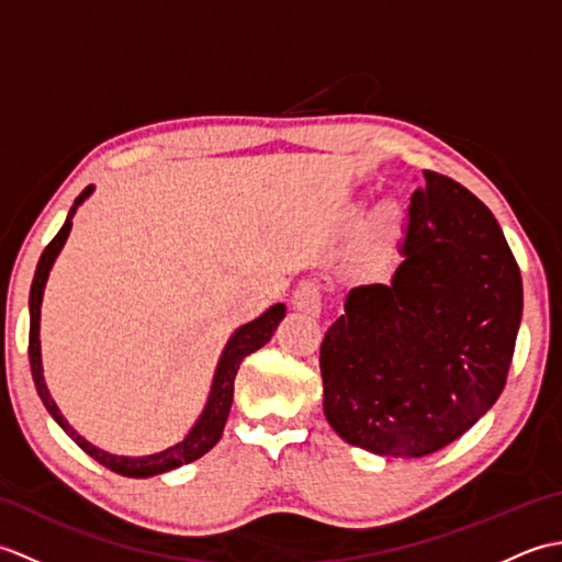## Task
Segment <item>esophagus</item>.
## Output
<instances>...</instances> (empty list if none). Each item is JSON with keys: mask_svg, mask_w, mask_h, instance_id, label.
Returning <instances> with one entry per match:
<instances>
[{"mask_svg": "<svg viewBox=\"0 0 562 562\" xmlns=\"http://www.w3.org/2000/svg\"><path fill=\"white\" fill-rule=\"evenodd\" d=\"M292 306L308 316L321 314V288L316 280H302L292 292Z\"/></svg>", "mask_w": 562, "mask_h": 562, "instance_id": "obj_1", "label": "esophagus"}]
</instances>
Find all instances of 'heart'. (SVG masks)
I'll return each instance as SVG.
<instances>
[{
    "mask_svg": "<svg viewBox=\"0 0 562 562\" xmlns=\"http://www.w3.org/2000/svg\"><path fill=\"white\" fill-rule=\"evenodd\" d=\"M393 217H396V205H391V202H389V205L381 207V212H379V222H381V224H391V222H393Z\"/></svg>",
    "mask_w": 562,
    "mask_h": 562,
    "instance_id": "1",
    "label": "heart"
}]
</instances>
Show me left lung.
<instances>
[{
	"label": "left lung",
	"mask_w": 562,
	"mask_h": 562,
	"mask_svg": "<svg viewBox=\"0 0 562 562\" xmlns=\"http://www.w3.org/2000/svg\"><path fill=\"white\" fill-rule=\"evenodd\" d=\"M391 282L360 284L321 342L330 427L379 457L417 459L459 439L505 389L521 274L493 212L425 171Z\"/></svg>",
	"instance_id": "1"
}]
</instances>
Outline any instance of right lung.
Instances as JSON below:
<instances>
[{
  "instance_id": "add662e5",
  "label": "right lung",
  "mask_w": 562,
  "mask_h": 562,
  "mask_svg": "<svg viewBox=\"0 0 562 562\" xmlns=\"http://www.w3.org/2000/svg\"><path fill=\"white\" fill-rule=\"evenodd\" d=\"M93 193V186H89L83 193L75 200V205H71L67 220L63 224V229L57 232V236L53 238L50 244L45 246L43 256L38 260V268H35L33 274V284H31V296H29V312H31V330H29V360H31V374L35 381V389H38V396L43 401V405L47 408V413L53 415V420L65 429V432L77 441V445L89 453L91 459H97L99 463H103L105 469H111L121 475H127V479H149V475H159L166 471H173L178 465L195 461L200 457H205V453L217 445L222 432H224V425H226V417H229L232 411V401H234V379L238 367H241L244 357H248L250 352L260 350L262 345H266L274 328H278L280 321L284 318V304H272L268 312H262L258 318L248 321V324L238 326L232 338L226 340L224 350L220 355V362L217 369H214V376H212V386L207 393V401H205V408H202L200 417L195 420V425L188 429V435L176 441L173 447L157 451V453H147V457H117V453H111L105 449H99L97 445H91L87 437H81L75 427H71L65 415L59 413L57 403L53 401L50 391H47L45 384V376H43V355H41V304H43V292H45V284L47 278H50V270H53V262L57 260L59 250H63L67 236L71 232V217H75L77 207L81 205L83 200Z\"/></svg>"
}]
</instances>
